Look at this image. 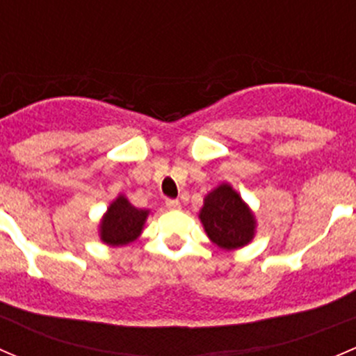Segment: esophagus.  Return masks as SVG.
<instances>
[{
	"label": "esophagus",
	"instance_id": "1",
	"mask_svg": "<svg viewBox=\"0 0 356 356\" xmlns=\"http://www.w3.org/2000/svg\"><path fill=\"white\" fill-rule=\"evenodd\" d=\"M165 204H167L168 210H179V208H181V201L179 200H167Z\"/></svg>",
	"mask_w": 356,
	"mask_h": 356
}]
</instances>
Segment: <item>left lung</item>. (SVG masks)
Masks as SVG:
<instances>
[{
    "mask_svg": "<svg viewBox=\"0 0 356 356\" xmlns=\"http://www.w3.org/2000/svg\"><path fill=\"white\" fill-rule=\"evenodd\" d=\"M200 220L211 243L222 250H238L254 238L253 211L229 184H220L204 196Z\"/></svg>",
    "mask_w": 356,
    "mask_h": 356,
    "instance_id": "1",
    "label": "left lung"
}]
</instances>
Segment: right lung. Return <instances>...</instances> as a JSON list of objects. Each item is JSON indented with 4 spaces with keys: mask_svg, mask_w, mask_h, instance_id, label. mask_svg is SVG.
<instances>
[{
    "mask_svg": "<svg viewBox=\"0 0 356 356\" xmlns=\"http://www.w3.org/2000/svg\"><path fill=\"white\" fill-rule=\"evenodd\" d=\"M149 211L136 208L124 195L110 204L99 222V238L105 245L124 246L139 238Z\"/></svg>",
    "mask_w": 356,
    "mask_h": 356,
    "instance_id": "obj_1",
    "label": "right lung"
}]
</instances>
